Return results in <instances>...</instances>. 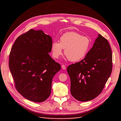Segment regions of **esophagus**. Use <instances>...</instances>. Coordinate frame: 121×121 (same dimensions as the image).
<instances>
[{
  "instance_id": "1",
  "label": "esophagus",
  "mask_w": 121,
  "mask_h": 121,
  "mask_svg": "<svg viewBox=\"0 0 121 121\" xmlns=\"http://www.w3.org/2000/svg\"><path fill=\"white\" fill-rule=\"evenodd\" d=\"M61 68H62V69H65V66L64 65H61Z\"/></svg>"
}]
</instances>
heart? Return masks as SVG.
Wrapping results in <instances>:
<instances>
[{
  "label": "heart",
  "instance_id": "1",
  "mask_svg": "<svg viewBox=\"0 0 121 121\" xmlns=\"http://www.w3.org/2000/svg\"><path fill=\"white\" fill-rule=\"evenodd\" d=\"M60 42H53L52 44V52L53 57L58 58L64 53L71 61H77L85 57L90 49L91 40L86 36L77 32L65 33L60 37Z\"/></svg>",
  "mask_w": 121,
  "mask_h": 121
}]
</instances>
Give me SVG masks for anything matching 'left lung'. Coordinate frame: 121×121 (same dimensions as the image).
Instances as JSON below:
<instances>
[{
    "label": "left lung",
    "instance_id": "1",
    "mask_svg": "<svg viewBox=\"0 0 121 121\" xmlns=\"http://www.w3.org/2000/svg\"><path fill=\"white\" fill-rule=\"evenodd\" d=\"M112 61L110 45L107 39L99 34L85 58L67 68L72 95L80 101L96 97L111 74Z\"/></svg>",
    "mask_w": 121,
    "mask_h": 121
}]
</instances>
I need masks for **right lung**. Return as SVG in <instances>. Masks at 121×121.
I'll list each match as a JSON object with an SVG mask.
<instances>
[{
    "label": "right lung",
    "instance_id": "add662e5",
    "mask_svg": "<svg viewBox=\"0 0 121 121\" xmlns=\"http://www.w3.org/2000/svg\"><path fill=\"white\" fill-rule=\"evenodd\" d=\"M52 40L42 30H29L18 37L11 49L9 68L17 91L36 102L46 100L54 76L61 66L50 57Z\"/></svg>",
    "mask_w": 121,
    "mask_h": 121
}]
</instances>
